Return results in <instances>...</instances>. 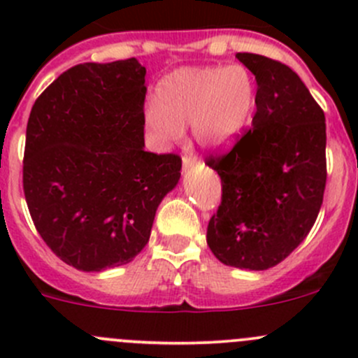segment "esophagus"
Here are the masks:
<instances>
[{
	"label": "esophagus",
	"instance_id": "34e87169",
	"mask_svg": "<svg viewBox=\"0 0 358 358\" xmlns=\"http://www.w3.org/2000/svg\"><path fill=\"white\" fill-rule=\"evenodd\" d=\"M183 169H189V168H192L194 164H196L197 162V157H192V156H185L183 157Z\"/></svg>",
	"mask_w": 358,
	"mask_h": 358
}]
</instances>
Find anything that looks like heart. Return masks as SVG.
<instances>
[{"label":"heart","instance_id":"obj_1","mask_svg":"<svg viewBox=\"0 0 358 358\" xmlns=\"http://www.w3.org/2000/svg\"><path fill=\"white\" fill-rule=\"evenodd\" d=\"M255 100V78L239 64L176 69L157 85L143 124L161 149L178 140L185 124L201 145H222L246 128Z\"/></svg>","mask_w":358,"mask_h":358}]
</instances>
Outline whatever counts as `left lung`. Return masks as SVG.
I'll return each instance as SVG.
<instances>
[{
    "instance_id": "8db88e82",
    "label": "left lung",
    "mask_w": 358,
    "mask_h": 358,
    "mask_svg": "<svg viewBox=\"0 0 358 358\" xmlns=\"http://www.w3.org/2000/svg\"><path fill=\"white\" fill-rule=\"evenodd\" d=\"M256 79L252 128L206 164L222 178L208 246L223 265L266 270L308 236L326 189V117L292 69L237 53Z\"/></svg>"
}]
</instances>
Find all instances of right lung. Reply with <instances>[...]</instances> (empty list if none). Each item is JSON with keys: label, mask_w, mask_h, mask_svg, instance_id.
<instances>
[{"label": "right lung", "mask_w": 358, "mask_h": 358, "mask_svg": "<svg viewBox=\"0 0 358 358\" xmlns=\"http://www.w3.org/2000/svg\"><path fill=\"white\" fill-rule=\"evenodd\" d=\"M145 67L136 59L79 64L32 106L24 194L36 230L62 262L102 272L149 243L182 159L147 152Z\"/></svg>", "instance_id": "right-lung-1"}]
</instances>
